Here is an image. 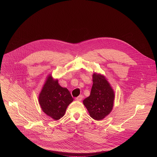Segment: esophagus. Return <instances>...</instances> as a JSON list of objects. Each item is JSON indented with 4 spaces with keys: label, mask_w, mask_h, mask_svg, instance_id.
Returning a JSON list of instances; mask_svg holds the SVG:
<instances>
[{
    "label": "esophagus",
    "mask_w": 157,
    "mask_h": 157,
    "mask_svg": "<svg viewBox=\"0 0 157 157\" xmlns=\"http://www.w3.org/2000/svg\"><path fill=\"white\" fill-rule=\"evenodd\" d=\"M82 99H83V96H82V95H79V96H78L77 97L75 98V100H76L77 101H81Z\"/></svg>",
    "instance_id": "esophagus-1"
}]
</instances>
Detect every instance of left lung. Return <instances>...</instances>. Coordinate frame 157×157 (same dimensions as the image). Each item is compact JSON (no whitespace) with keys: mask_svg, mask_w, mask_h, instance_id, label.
Masks as SVG:
<instances>
[{"mask_svg":"<svg viewBox=\"0 0 157 157\" xmlns=\"http://www.w3.org/2000/svg\"><path fill=\"white\" fill-rule=\"evenodd\" d=\"M92 77L93 85L90 95L83 103L93 119L101 120L112 111L114 92L103 75L94 73Z\"/></svg>","mask_w":157,"mask_h":157,"instance_id":"obj_1","label":"left lung"}]
</instances>
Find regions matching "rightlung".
I'll return each instance as SVG.
<instances>
[{
  "mask_svg": "<svg viewBox=\"0 0 157 157\" xmlns=\"http://www.w3.org/2000/svg\"><path fill=\"white\" fill-rule=\"evenodd\" d=\"M73 100L67 88L61 87L58 80H54L51 75L48 77L39 97V104L46 114L55 120H59Z\"/></svg>",
  "mask_w": 157,
  "mask_h": 157,
  "instance_id": "right-lung-1",
  "label": "right lung"
}]
</instances>
